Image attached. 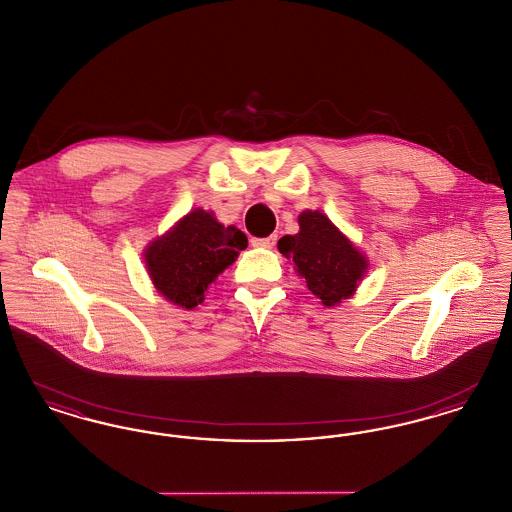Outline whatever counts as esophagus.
<instances>
[{"label": "esophagus", "mask_w": 512, "mask_h": 512, "mask_svg": "<svg viewBox=\"0 0 512 512\" xmlns=\"http://www.w3.org/2000/svg\"><path fill=\"white\" fill-rule=\"evenodd\" d=\"M253 247H265V249H272L276 245V236H268V238H253L251 240Z\"/></svg>", "instance_id": "obj_1"}]
</instances>
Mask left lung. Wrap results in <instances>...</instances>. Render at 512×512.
<instances>
[{"label": "left lung", "instance_id": "left-lung-1", "mask_svg": "<svg viewBox=\"0 0 512 512\" xmlns=\"http://www.w3.org/2000/svg\"><path fill=\"white\" fill-rule=\"evenodd\" d=\"M299 232L284 236L278 251L292 259L295 272L324 307H336L357 292L368 272V257L320 211L299 215Z\"/></svg>", "mask_w": 512, "mask_h": 512}]
</instances>
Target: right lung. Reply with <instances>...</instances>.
<instances>
[{
	"instance_id": "right-lung-1",
	"label": "right lung",
	"mask_w": 512,
	"mask_h": 512,
	"mask_svg": "<svg viewBox=\"0 0 512 512\" xmlns=\"http://www.w3.org/2000/svg\"><path fill=\"white\" fill-rule=\"evenodd\" d=\"M245 247L240 228L224 226L213 211L197 207L147 244L144 263L155 290L190 311L203 303L209 286Z\"/></svg>"
}]
</instances>
